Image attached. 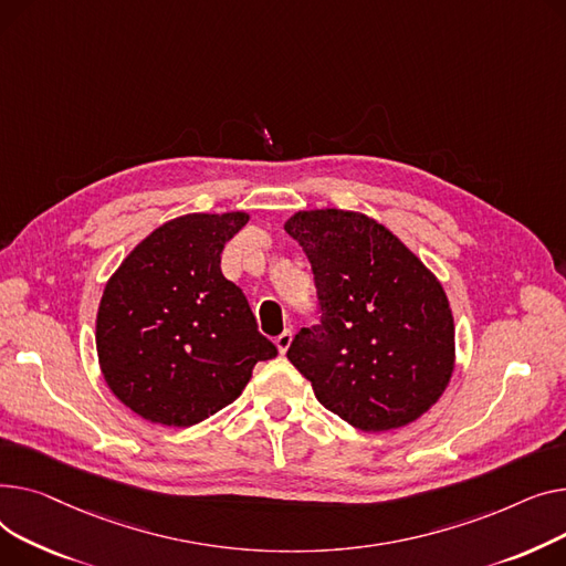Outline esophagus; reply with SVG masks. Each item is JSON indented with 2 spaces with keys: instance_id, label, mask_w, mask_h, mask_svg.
I'll list each match as a JSON object with an SVG mask.
<instances>
[{
  "instance_id": "obj_1",
  "label": "esophagus",
  "mask_w": 566,
  "mask_h": 566,
  "mask_svg": "<svg viewBox=\"0 0 566 566\" xmlns=\"http://www.w3.org/2000/svg\"><path fill=\"white\" fill-rule=\"evenodd\" d=\"M274 343H276L279 352H281V354H285V352H287V347H290V343H292V331H290V328H285L281 336H276V340H274Z\"/></svg>"
}]
</instances>
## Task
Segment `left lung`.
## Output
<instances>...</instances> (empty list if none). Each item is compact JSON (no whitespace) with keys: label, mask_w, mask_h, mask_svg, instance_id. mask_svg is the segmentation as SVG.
I'll list each match as a JSON object with an SVG mask.
<instances>
[{"label":"left lung","mask_w":566,"mask_h":566,"mask_svg":"<svg viewBox=\"0 0 566 566\" xmlns=\"http://www.w3.org/2000/svg\"><path fill=\"white\" fill-rule=\"evenodd\" d=\"M285 232L311 262L319 313L294 336L290 363L328 411L363 431L420 418L454 368L441 283L388 228L358 212H296Z\"/></svg>","instance_id":"obj_1"}]
</instances>
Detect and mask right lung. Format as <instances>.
I'll return each mask as SVG.
<instances>
[{
    "label": "right lung",
    "mask_w": 566,
    "mask_h": 566,
    "mask_svg": "<svg viewBox=\"0 0 566 566\" xmlns=\"http://www.w3.org/2000/svg\"><path fill=\"white\" fill-rule=\"evenodd\" d=\"M244 212L187 214L159 226L109 279L95 345L105 381L142 418L191 427L235 402L258 360L279 354L244 292L221 274Z\"/></svg>",
    "instance_id": "1"
}]
</instances>
